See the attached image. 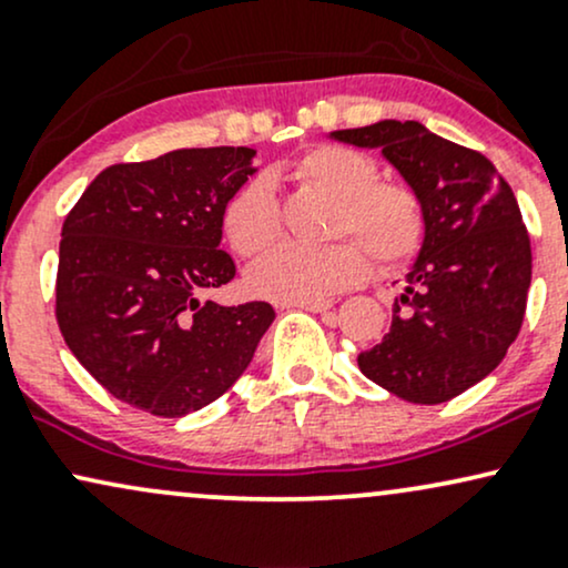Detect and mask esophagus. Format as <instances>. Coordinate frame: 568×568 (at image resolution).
Wrapping results in <instances>:
<instances>
[{
  "label": "esophagus",
  "mask_w": 568,
  "mask_h": 568,
  "mask_svg": "<svg viewBox=\"0 0 568 568\" xmlns=\"http://www.w3.org/2000/svg\"><path fill=\"white\" fill-rule=\"evenodd\" d=\"M298 306V310H306V312H315V315H321V312H328L331 306H334V302L331 298H315V302H298L293 304Z\"/></svg>",
  "instance_id": "34e87169"
}]
</instances>
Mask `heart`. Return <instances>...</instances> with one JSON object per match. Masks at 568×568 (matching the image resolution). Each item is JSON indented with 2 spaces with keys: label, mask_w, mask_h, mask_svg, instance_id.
<instances>
[{
  "label": "heart",
  "mask_w": 568,
  "mask_h": 568,
  "mask_svg": "<svg viewBox=\"0 0 568 568\" xmlns=\"http://www.w3.org/2000/svg\"><path fill=\"white\" fill-rule=\"evenodd\" d=\"M293 179L334 197L328 234L357 236L323 247L283 245L247 272V288L272 302H315L357 285L371 270V256L382 266L408 262L425 240V211L406 184L382 181L374 158L349 146H315L293 160ZM226 243L243 258H256L277 243L283 213L275 186L266 175H253L226 200L221 213Z\"/></svg>",
  "instance_id": "b5f03b06"
}]
</instances>
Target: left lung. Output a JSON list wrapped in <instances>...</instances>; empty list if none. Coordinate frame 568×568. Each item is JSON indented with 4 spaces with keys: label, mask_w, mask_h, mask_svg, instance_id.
I'll list each match as a JSON object with an SVG mask.
<instances>
[{
    "label": "left lung",
    "mask_w": 568,
    "mask_h": 568,
    "mask_svg": "<svg viewBox=\"0 0 568 568\" xmlns=\"http://www.w3.org/2000/svg\"><path fill=\"white\" fill-rule=\"evenodd\" d=\"M331 139L382 149L425 211V240L389 334L357 366L408 403L452 400L499 366L524 323L531 243L518 200L484 154L422 122L382 120Z\"/></svg>",
    "instance_id": "8db88e82"
}]
</instances>
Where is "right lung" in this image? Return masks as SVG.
I'll return each mask as SVG.
<instances>
[{"label": "right lung", "instance_id": "obj_1", "mask_svg": "<svg viewBox=\"0 0 568 568\" xmlns=\"http://www.w3.org/2000/svg\"><path fill=\"white\" fill-rule=\"evenodd\" d=\"M256 149H175L106 168L63 221L55 317L90 376L154 416H186L243 376L275 310L202 302L234 277L226 200Z\"/></svg>", "mask_w": 568, "mask_h": 568}]
</instances>
